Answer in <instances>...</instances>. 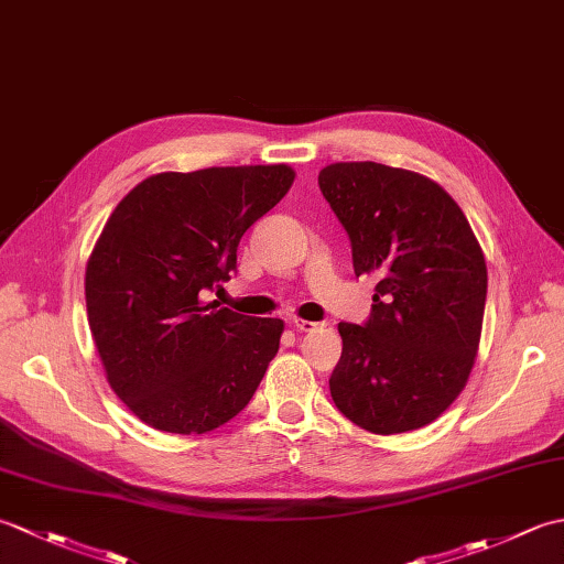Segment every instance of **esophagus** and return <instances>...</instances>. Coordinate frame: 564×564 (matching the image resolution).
I'll return each mask as SVG.
<instances>
[{"mask_svg": "<svg viewBox=\"0 0 564 564\" xmlns=\"http://www.w3.org/2000/svg\"><path fill=\"white\" fill-rule=\"evenodd\" d=\"M293 327H295L297 332H315V329H319L322 325H319V322H310V319H293Z\"/></svg>", "mask_w": 564, "mask_h": 564, "instance_id": "1", "label": "esophagus"}]
</instances>
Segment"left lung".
<instances>
[{
  "mask_svg": "<svg viewBox=\"0 0 564 564\" xmlns=\"http://www.w3.org/2000/svg\"><path fill=\"white\" fill-rule=\"evenodd\" d=\"M317 182L351 239L356 275L378 279L364 325L339 322L332 400L370 434L422 429L470 378L487 297L480 242L458 203L416 172L337 162Z\"/></svg>",
  "mask_w": 564,
  "mask_h": 564,
  "instance_id": "left-lung-1",
  "label": "left lung"
}]
</instances>
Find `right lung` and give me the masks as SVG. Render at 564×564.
I'll use <instances>...</instances> for the list:
<instances>
[{
    "instance_id": "obj_1",
    "label": "right lung",
    "mask_w": 564,
    "mask_h": 564,
    "mask_svg": "<svg viewBox=\"0 0 564 564\" xmlns=\"http://www.w3.org/2000/svg\"><path fill=\"white\" fill-rule=\"evenodd\" d=\"M289 164L162 172L118 203L84 275L89 329L113 392L140 422L206 434L245 410L283 319L208 303L239 239L293 184Z\"/></svg>"
}]
</instances>
